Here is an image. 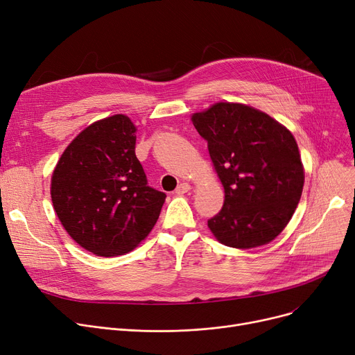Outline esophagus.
<instances>
[{"mask_svg": "<svg viewBox=\"0 0 355 355\" xmlns=\"http://www.w3.org/2000/svg\"><path fill=\"white\" fill-rule=\"evenodd\" d=\"M190 190H191V185L189 182H181L175 191H177V194H185V193H189Z\"/></svg>", "mask_w": 355, "mask_h": 355, "instance_id": "1", "label": "esophagus"}]
</instances>
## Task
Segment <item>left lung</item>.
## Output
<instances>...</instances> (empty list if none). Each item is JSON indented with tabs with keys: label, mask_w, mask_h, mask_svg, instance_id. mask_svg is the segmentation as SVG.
<instances>
[{
	"label": "left lung",
	"mask_w": 355,
	"mask_h": 355,
	"mask_svg": "<svg viewBox=\"0 0 355 355\" xmlns=\"http://www.w3.org/2000/svg\"><path fill=\"white\" fill-rule=\"evenodd\" d=\"M225 189L207 221L221 245L253 249L288 226L301 200L305 170L291 130L253 106L217 102L191 115Z\"/></svg>",
	"instance_id": "obj_1"
}]
</instances>
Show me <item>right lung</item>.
Listing matches in <instances>:
<instances>
[{
  "mask_svg": "<svg viewBox=\"0 0 355 355\" xmlns=\"http://www.w3.org/2000/svg\"><path fill=\"white\" fill-rule=\"evenodd\" d=\"M135 134L126 115L99 119L67 145L54 166L53 209L69 236L96 256L132 252L154 229L166 197L148 187Z\"/></svg>",
  "mask_w": 355,
  "mask_h": 355,
  "instance_id": "right-lung-1",
  "label": "right lung"
}]
</instances>
